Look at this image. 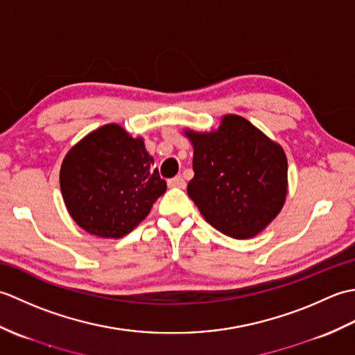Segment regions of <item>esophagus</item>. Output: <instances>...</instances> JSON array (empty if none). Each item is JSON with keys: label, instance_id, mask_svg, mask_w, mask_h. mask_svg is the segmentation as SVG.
Segmentation results:
<instances>
[{"label": "esophagus", "instance_id": "esophagus-1", "mask_svg": "<svg viewBox=\"0 0 355 355\" xmlns=\"http://www.w3.org/2000/svg\"><path fill=\"white\" fill-rule=\"evenodd\" d=\"M168 186H169V187H180V189H184L186 182L183 180V177L177 175V177H173V178H169V180H168Z\"/></svg>", "mask_w": 355, "mask_h": 355}]
</instances>
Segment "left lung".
I'll return each instance as SVG.
<instances>
[{"label": "left lung", "instance_id": "left-lung-1", "mask_svg": "<svg viewBox=\"0 0 355 355\" xmlns=\"http://www.w3.org/2000/svg\"><path fill=\"white\" fill-rule=\"evenodd\" d=\"M184 135L193 146L195 172L187 193L205 220L235 239L258 235L285 202L284 149L235 114L224 116L216 131Z\"/></svg>", "mask_w": 355, "mask_h": 355}]
</instances>
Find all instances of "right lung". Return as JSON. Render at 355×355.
<instances>
[{"label":"right lung","mask_w":355,"mask_h":355,"mask_svg":"<svg viewBox=\"0 0 355 355\" xmlns=\"http://www.w3.org/2000/svg\"><path fill=\"white\" fill-rule=\"evenodd\" d=\"M59 183L71 218L101 238H122L166 192L141 137L103 125L67 153Z\"/></svg>","instance_id":"obj_1"}]
</instances>
